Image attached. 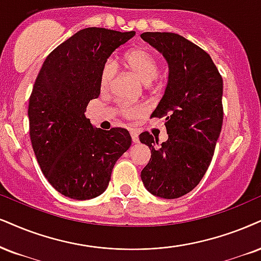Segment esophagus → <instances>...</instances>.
Wrapping results in <instances>:
<instances>
[{"mask_svg": "<svg viewBox=\"0 0 261 261\" xmlns=\"http://www.w3.org/2000/svg\"><path fill=\"white\" fill-rule=\"evenodd\" d=\"M130 137H132V140H133L134 144L139 143V137H138L137 133H134V132H132L130 133Z\"/></svg>", "mask_w": 261, "mask_h": 261, "instance_id": "esophagus-1", "label": "esophagus"}]
</instances>
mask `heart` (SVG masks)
<instances>
[{
	"mask_svg": "<svg viewBox=\"0 0 261 261\" xmlns=\"http://www.w3.org/2000/svg\"><path fill=\"white\" fill-rule=\"evenodd\" d=\"M125 66L130 72H133L140 81L145 85H149L155 81L159 76V62L156 57L145 48H134L125 54L124 57ZM116 73H117V64L115 60H106L100 70L99 77V86L101 91H108L114 82ZM144 106L122 104L120 106V112L122 116L127 118H134L144 114Z\"/></svg>",
	"mask_w": 261,
	"mask_h": 261,
	"instance_id": "b5f03b06",
	"label": "heart"
}]
</instances>
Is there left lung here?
<instances>
[{"mask_svg": "<svg viewBox=\"0 0 261 261\" xmlns=\"http://www.w3.org/2000/svg\"><path fill=\"white\" fill-rule=\"evenodd\" d=\"M140 37L168 63L165 94L152 112L166 117L168 139L147 132L139 136L151 159L141 170L147 191L173 199L192 191L207 172L223 125V79L207 52L172 32H144Z\"/></svg>", "mask_w": 261, "mask_h": 261, "instance_id": "8db88e82", "label": "left lung"}]
</instances>
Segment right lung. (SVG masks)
<instances>
[{"mask_svg": "<svg viewBox=\"0 0 261 261\" xmlns=\"http://www.w3.org/2000/svg\"><path fill=\"white\" fill-rule=\"evenodd\" d=\"M134 35L83 29L59 44L38 72L28 110L32 149L49 184L66 197L101 195L116 161L129 149V132L94 128L85 111L100 94L104 63Z\"/></svg>", "mask_w": 261, "mask_h": 261, "instance_id": "obj_1", "label": "right lung"}]
</instances>
